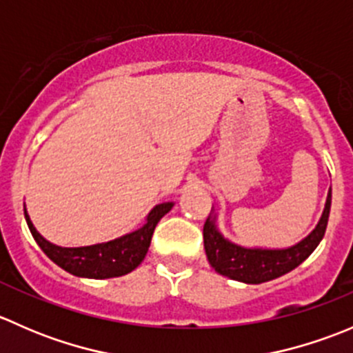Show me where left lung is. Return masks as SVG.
I'll return each instance as SVG.
<instances>
[{
  "label": "left lung",
  "instance_id": "obj_1",
  "mask_svg": "<svg viewBox=\"0 0 353 353\" xmlns=\"http://www.w3.org/2000/svg\"><path fill=\"white\" fill-rule=\"evenodd\" d=\"M331 208V188L326 198L325 210L316 229L307 237L295 245L285 249H263L244 248L230 243L216 229V215H210L203 227L206 258L216 273L227 279L244 283H263L275 280L297 268L302 261L311 256V252L321 243L328 225Z\"/></svg>",
  "mask_w": 353,
  "mask_h": 353
}]
</instances>
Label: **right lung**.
<instances>
[{
	"instance_id": "obj_1",
	"label": "right lung",
	"mask_w": 353,
	"mask_h": 353,
	"mask_svg": "<svg viewBox=\"0 0 353 353\" xmlns=\"http://www.w3.org/2000/svg\"><path fill=\"white\" fill-rule=\"evenodd\" d=\"M172 206V201L160 203L152 208V212L147 216V222L140 229L109 241V243L83 245V248H61V245L49 243L35 230L27 210L23 208V212L35 243L39 244V248L46 252V256L51 261H54L59 268L74 276L102 280L126 275L143 261L148 248H150L157 223L165 213L170 212Z\"/></svg>"
}]
</instances>
